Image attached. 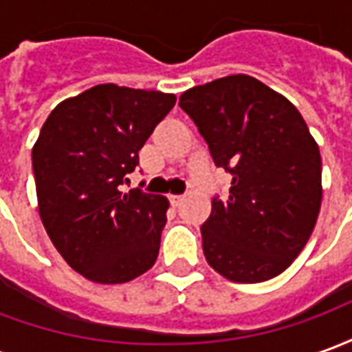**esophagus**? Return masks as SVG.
Listing matches in <instances>:
<instances>
[{
	"instance_id": "esophagus-1",
	"label": "esophagus",
	"mask_w": 352,
	"mask_h": 352,
	"mask_svg": "<svg viewBox=\"0 0 352 352\" xmlns=\"http://www.w3.org/2000/svg\"><path fill=\"white\" fill-rule=\"evenodd\" d=\"M169 201H171V206H173V207H179L184 201V196H177V194H171V196H169Z\"/></svg>"
}]
</instances>
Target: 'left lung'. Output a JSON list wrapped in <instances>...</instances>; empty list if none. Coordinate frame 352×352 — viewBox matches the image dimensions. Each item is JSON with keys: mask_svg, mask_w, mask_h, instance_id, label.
Wrapping results in <instances>:
<instances>
[{"mask_svg": "<svg viewBox=\"0 0 352 352\" xmlns=\"http://www.w3.org/2000/svg\"><path fill=\"white\" fill-rule=\"evenodd\" d=\"M230 196L211 201L201 226L207 264L234 283H262L294 262L322 201V160L300 111L249 75H228L181 94Z\"/></svg>", "mask_w": 352, "mask_h": 352, "instance_id": "obj_1", "label": "left lung"}]
</instances>
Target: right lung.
I'll return each mask as SVG.
<instances>
[{"label":"right lung","instance_id":"1","mask_svg":"<svg viewBox=\"0 0 352 352\" xmlns=\"http://www.w3.org/2000/svg\"><path fill=\"white\" fill-rule=\"evenodd\" d=\"M175 100L107 82L60 101L43 124L32 148L39 217L62 258L92 283H128L158 258L168 198L120 184Z\"/></svg>","mask_w":352,"mask_h":352}]
</instances>
